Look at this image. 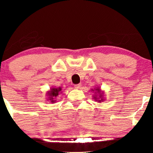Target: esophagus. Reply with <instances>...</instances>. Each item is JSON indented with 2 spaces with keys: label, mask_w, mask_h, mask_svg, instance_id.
<instances>
[{
  "label": "esophagus",
  "mask_w": 153,
  "mask_h": 153,
  "mask_svg": "<svg viewBox=\"0 0 153 153\" xmlns=\"http://www.w3.org/2000/svg\"><path fill=\"white\" fill-rule=\"evenodd\" d=\"M81 86H82V84H76L75 85V88L76 89H79L80 88H81Z\"/></svg>",
  "instance_id": "esophagus-1"
}]
</instances>
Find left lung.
<instances>
[{"instance_id":"obj_1","label":"left lung","mask_w":153,"mask_h":153,"mask_svg":"<svg viewBox=\"0 0 153 153\" xmlns=\"http://www.w3.org/2000/svg\"><path fill=\"white\" fill-rule=\"evenodd\" d=\"M91 91L94 92V94H93V98H94L95 101L101 102L105 100L104 98V92L102 91L100 87L95 86L94 88L91 89Z\"/></svg>"}]
</instances>
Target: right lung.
<instances>
[{
	"label": "right lung",
	"instance_id": "right-lung-1",
	"mask_svg": "<svg viewBox=\"0 0 153 153\" xmlns=\"http://www.w3.org/2000/svg\"><path fill=\"white\" fill-rule=\"evenodd\" d=\"M61 88H55V87H51L50 90L46 92V96H47L48 100H50L52 103H55L56 102L55 98L59 94V93H61Z\"/></svg>",
	"mask_w": 153,
	"mask_h": 153
}]
</instances>
